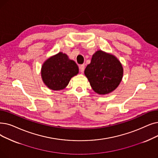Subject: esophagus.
<instances>
[{"mask_svg":"<svg viewBox=\"0 0 158 158\" xmlns=\"http://www.w3.org/2000/svg\"><path fill=\"white\" fill-rule=\"evenodd\" d=\"M85 65L83 64H81L79 66V69H80V71L81 72H83L84 70H85Z\"/></svg>","mask_w":158,"mask_h":158,"instance_id":"1","label":"esophagus"}]
</instances>
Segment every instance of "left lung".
Returning a JSON list of instances; mask_svg holds the SVG:
<instances>
[{
	"label": "left lung",
	"mask_w": 158,
	"mask_h": 158,
	"mask_svg": "<svg viewBox=\"0 0 158 158\" xmlns=\"http://www.w3.org/2000/svg\"><path fill=\"white\" fill-rule=\"evenodd\" d=\"M123 69L118 59L112 55L99 50L92 56L85 70L93 90L99 94L114 91L121 83Z\"/></svg>",
	"instance_id": "left-lung-1"
}]
</instances>
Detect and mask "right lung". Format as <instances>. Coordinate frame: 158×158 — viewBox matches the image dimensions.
Returning <instances> with one entry per match:
<instances>
[{
    "instance_id": "right-lung-1",
    "label": "right lung",
    "mask_w": 158,
    "mask_h": 158,
    "mask_svg": "<svg viewBox=\"0 0 158 158\" xmlns=\"http://www.w3.org/2000/svg\"><path fill=\"white\" fill-rule=\"evenodd\" d=\"M79 72V68L67 55L59 52L45 61L41 75L45 85L53 90H60L69 83L70 79Z\"/></svg>"
}]
</instances>
